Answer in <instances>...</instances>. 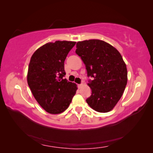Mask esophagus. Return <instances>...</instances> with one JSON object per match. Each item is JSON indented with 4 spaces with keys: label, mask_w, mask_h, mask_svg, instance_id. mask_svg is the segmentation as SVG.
<instances>
[{
    "label": "esophagus",
    "mask_w": 153,
    "mask_h": 153,
    "mask_svg": "<svg viewBox=\"0 0 153 153\" xmlns=\"http://www.w3.org/2000/svg\"><path fill=\"white\" fill-rule=\"evenodd\" d=\"M82 84H77V87H78V88H79L82 86Z\"/></svg>",
    "instance_id": "1"
}]
</instances>
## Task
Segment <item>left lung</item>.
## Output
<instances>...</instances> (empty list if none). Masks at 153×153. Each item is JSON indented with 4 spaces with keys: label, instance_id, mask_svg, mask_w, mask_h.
Instances as JSON below:
<instances>
[{
    "label": "left lung",
    "instance_id": "1",
    "mask_svg": "<svg viewBox=\"0 0 153 153\" xmlns=\"http://www.w3.org/2000/svg\"><path fill=\"white\" fill-rule=\"evenodd\" d=\"M76 53L92 77L88 85L92 94L86 100L90 107L100 113L113 109L123 95L128 81L125 62L117 49L105 41L89 40L76 44Z\"/></svg>",
    "mask_w": 153,
    "mask_h": 153
}]
</instances>
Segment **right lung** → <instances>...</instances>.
<instances>
[{
    "mask_svg": "<svg viewBox=\"0 0 153 153\" xmlns=\"http://www.w3.org/2000/svg\"><path fill=\"white\" fill-rule=\"evenodd\" d=\"M76 43H46L31 57L27 76L28 86L38 104L49 113L59 114L65 111L76 93L77 85L64 79V62Z\"/></svg>",
    "mask_w": 153,
    "mask_h": 153,
    "instance_id": "right-lung-1",
    "label": "right lung"
}]
</instances>
